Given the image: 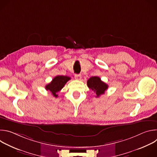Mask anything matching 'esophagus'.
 I'll return each mask as SVG.
<instances>
[{"mask_svg":"<svg viewBox=\"0 0 157 157\" xmlns=\"http://www.w3.org/2000/svg\"><path fill=\"white\" fill-rule=\"evenodd\" d=\"M75 78L77 80H80L81 79V75H75Z\"/></svg>","mask_w":157,"mask_h":157,"instance_id":"esophagus-1","label":"esophagus"}]
</instances>
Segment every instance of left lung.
Segmentation results:
<instances>
[{"label":"left lung","instance_id":"8db88e82","mask_svg":"<svg viewBox=\"0 0 157 157\" xmlns=\"http://www.w3.org/2000/svg\"><path fill=\"white\" fill-rule=\"evenodd\" d=\"M87 85L89 88L96 93L97 98L104 94L108 88V85L102 81L101 78L98 76H93L87 81Z\"/></svg>","mask_w":157,"mask_h":157}]
</instances>
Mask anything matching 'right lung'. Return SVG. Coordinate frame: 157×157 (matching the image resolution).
Listing matches in <instances>:
<instances>
[{"label": "right lung", "mask_w": 157, "mask_h": 157, "mask_svg": "<svg viewBox=\"0 0 157 157\" xmlns=\"http://www.w3.org/2000/svg\"><path fill=\"white\" fill-rule=\"evenodd\" d=\"M70 79V77L66 76H56L52 79L51 82L45 86L46 90L50 91L54 97L57 98V93L61 90L65 84Z\"/></svg>", "instance_id": "add662e5"}]
</instances>
